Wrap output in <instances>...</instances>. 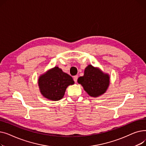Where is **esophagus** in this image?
Masks as SVG:
<instances>
[{
    "label": "esophagus",
    "mask_w": 146,
    "mask_h": 146,
    "mask_svg": "<svg viewBox=\"0 0 146 146\" xmlns=\"http://www.w3.org/2000/svg\"><path fill=\"white\" fill-rule=\"evenodd\" d=\"M78 79V76H74L73 77V80L75 82H77Z\"/></svg>",
    "instance_id": "34e87169"
}]
</instances>
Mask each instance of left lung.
<instances>
[{"mask_svg":"<svg viewBox=\"0 0 146 146\" xmlns=\"http://www.w3.org/2000/svg\"><path fill=\"white\" fill-rule=\"evenodd\" d=\"M78 82L90 96L96 97L106 92L110 85V77L99 69L89 65L83 76L78 78Z\"/></svg>","mask_w":146,"mask_h":146,"instance_id":"8db88e82","label":"left lung"}]
</instances>
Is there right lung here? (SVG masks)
Wrapping results in <instances>:
<instances>
[{"mask_svg": "<svg viewBox=\"0 0 146 146\" xmlns=\"http://www.w3.org/2000/svg\"><path fill=\"white\" fill-rule=\"evenodd\" d=\"M74 84V81L69 74L64 73L61 69L55 67L38 79L41 94L52 101H58L64 95L68 86Z\"/></svg>", "mask_w": 146, "mask_h": 146, "instance_id": "right-lung-1", "label": "right lung"}]
</instances>
